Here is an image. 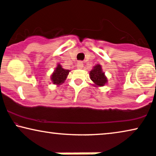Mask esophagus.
Returning a JSON list of instances; mask_svg holds the SVG:
<instances>
[{
	"mask_svg": "<svg viewBox=\"0 0 156 156\" xmlns=\"http://www.w3.org/2000/svg\"><path fill=\"white\" fill-rule=\"evenodd\" d=\"M83 63L82 62H78L77 64H76V68L77 69H82L83 68Z\"/></svg>",
	"mask_w": 156,
	"mask_h": 156,
	"instance_id": "esophagus-1",
	"label": "esophagus"
}]
</instances>
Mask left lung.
Instances as JSON below:
<instances>
[{"label":"left lung","instance_id":"1","mask_svg":"<svg viewBox=\"0 0 156 156\" xmlns=\"http://www.w3.org/2000/svg\"><path fill=\"white\" fill-rule=\"evenodd\" d=\"M90 77L94 82V87H102L108 82V79L103 72L100 64H97L90 71Z\"/></svg>","mask_w":156,"mask_h":156}]
</instances>
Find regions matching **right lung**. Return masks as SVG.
Here are the masks:
<instances>
[{"instance_id":"obj_1","label":"right lung","mask_w":156,"mask_h":156,"mask_svg":"<svg viewBox=\"0 0 156 156\" xmlns=\"http://www.w3.org/2000/svg\"><path fill=\"white\" fill-rule=\"evenodd\" d=\"M69 72L70 71L69 69H65L62 68V66L59 64H57V66L51 76L52 83L54 84H56V85L62 84L66 80Z\"/></svg>"}]
</instances>
